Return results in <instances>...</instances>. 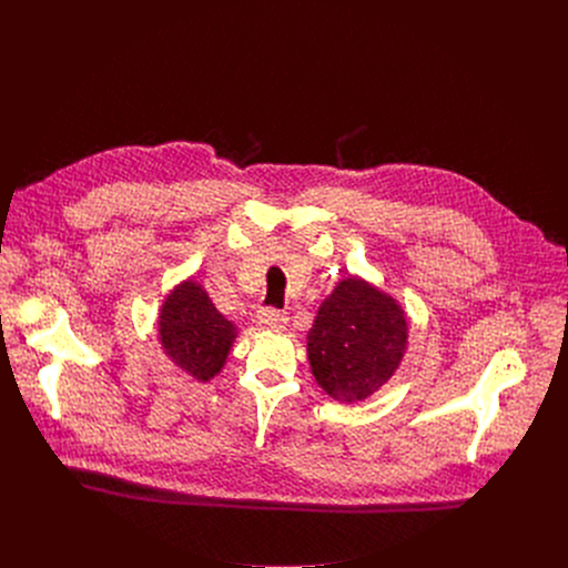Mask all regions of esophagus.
Returning a JSON list of instances; mask_svg holds the SVG:
<instances>
[{"instance_id":"esophagus-1","label":"esophagus","mask_w":568,"mask_h":568,"mask_svg":"<svg viewBox=\"0 0 568 568\" xmlns=\"http://www.w3.org/2000/svg\"><path fill=\"white\" fill-rule=\"evenodd\" d=\"M287 321V316H285V312H281V310H261L258 314H256V323L258 326L263 328V331H278V328H283V323Z\"/></svg>"}]
</instances>
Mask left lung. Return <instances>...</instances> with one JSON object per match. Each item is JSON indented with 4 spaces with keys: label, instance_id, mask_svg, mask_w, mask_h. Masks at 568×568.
I'll list each match as a JSON object with an SVG mask.
<instances>
[{
    "label": "left lung",
    "instance_id": "8db88e82",
    "mask_svg": "<svg viewBox=\"0 0 568 568\" xmlns=\"http://www.w3.org/2000/svg\"><path fill=\"white\" fill-rule=\"evenodd\" d=\"M409 323L402 305L373 283L346 276L323 298L307 333L316 384L337 402L377 393L407 353Z\"/></svg>",
    "mask_w": 568,
    "mask_h": 568
}]
</instances>
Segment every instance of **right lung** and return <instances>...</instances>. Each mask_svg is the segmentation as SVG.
I'll use <instances>...</instances> for the list:
<instances>
[{"instance_id": "obj_1", "label": "right lung", "mask_w": 568, "mask_h": 568, "mask_svg": "<svg viewBox=\"0 0 568 568\" xmlns=\"http://www.w3.org/2000/svg\"><path fill=\"white\" fill-rule=\"evenodd\" d=\"M156 333L164 355L195 382H209L224 368L237 337L235 323L217 312L195 278L169 292L156 316Z\"/></svg>"}]
</instances>
